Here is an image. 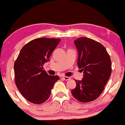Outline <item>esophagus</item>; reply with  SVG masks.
Masks as SVG:
<instances>
[{"label":"esophagus","mask_w":125,"mask_h":125,"mask_svg":"<svg viewBox=\"0 0 125 125\" xmlns=\"http://www.w3.org/2000/svg\"><path fill=\"white\" fill-rule=\"evenodd\" d=\"M62 78L64 80H66V81L70 80V77H68V76H63Z\"/></svg>","instance_id":"esophagus-1"}]
</instances>
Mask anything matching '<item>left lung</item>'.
Listing matches in <instances>:
<instances>
[{
	"instance_id": "left-lung-1",
	"label": "left lung",
	"mask_w": 125,
	"mask_h": 125,
	"mask_svg": "<svg viewBox=\"0 0 125 125\" xmlns=\"http://www.w3.org/2000/svg\"><path fill=\"white\" fill-rule=\"evenodd\" d=\"M78 51V68L83 71L82 80H75L72 94L79 102L87 103L102 94L112 73V62L104 46L86 37L75 40Z\"/></svg>"
}]
</instances>
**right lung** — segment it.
Instances as JSON below:
<instances>
[{"label":"right lung","mask_w":125,"mask_h":125,"mask_svg":"<svg viewBox=\"0 0 125 125\" xmlns=\"http://www.w3.org/2000/svg\"><path fill=\"white\" fill-rule=\"evenodd\" d=\"M59 39L40 38L25 45L14 63L15 83L22 96L34 104H41L49 98L58 75L51 76L43 70Z\"/></svg>","instance_id":"right-lung-1"}]
</instances>
